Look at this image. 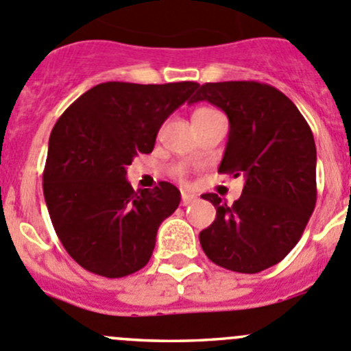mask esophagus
Returning <instances> with one entry per match:
<instances>
[{"mask_svg":"<svg viewBox=\"0 0 351 351\" xmlns=\"http://www.w3.org/2000/svg\"><path fill=\"white\" fill-rule=\"evenodd\" d=\"M196 199V196L195 195H188V193H182V199H181V203L182 205H189V203H193Z\"/></svg>","mask_w":351,"mask_h":351,"instance_id":"1","label":"esophagus"}]
</instances>
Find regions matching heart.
<instances>
[{
  "label": "heart",
  "mask_w": 351,
  "mask_h": 351,
  "mask_svg": "<svg viewBox=\"0 0 351 351\" xmlns=\"http://www.w3.org/2000/svg\"><path fill=\"white\" fill-rule=\"evenodd\" d=\"M215 115H220L217 110L213 108H198L195 110V113H193V122H198V120H205V119H210V117H215ZM176 172L181 176L182 173V169H178Z\"/></svg>",
  "instance_id": "b5f03b06"
}]
</instances>
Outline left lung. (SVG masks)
Returning <instances> with one entry per match:
<instances>
[{
	"mask_svg": "<svg viewBox=\"0 0 351 351\" xmlns=\"http://www.w3.org/2000/svg\"><path fill=\"white\" fill-rule=\"evenodd\" d=\"M208 101L229 119L219 172L243 176L232 205L206 193L217 210L199 232L217 265L256 274L281 262L302 238L315 208L317 149L308 123L279 89L255 81L206 82L189 103Z\"/></svg>",
	"mask_w": 351,
	"mask_h": 351,
	"instance_id": "obj_1",
	"label": "left lung"
}]
</instances>
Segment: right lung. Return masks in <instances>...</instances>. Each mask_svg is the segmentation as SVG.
<instances>
[{"mask_svg":"<svg viewBox=\"0 0 351 351\" xmlns=\"http://www.w3.org/2000/svg\"><path fill=\"white\" fill-rule=\"evenodd\" d=\"M199 84L103 82L63 112L49 136L43 191L56 236L81 267L103 278L138 272L160 223L181 203L170 182L134 191L128 165L152 153L162 123Z\"/></svg>","mask_w":351,"mask_h":351,"instance_id":"1","label":"right lung"}]
</instances>
